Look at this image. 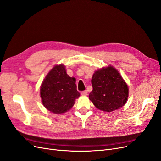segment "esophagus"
<instances>
[{
    "mask_svg": "<svg viewBox=\"0 0 161 161\" xmlns=\"http://www.w3.org/2000/svg\"><path fill=\"white\" fill-rule=\"evenodd\" d=\"M81 95H87V91H83L81 92Z\"/></svg>",
    "mask_w": 161,
    "mask_h": 161,
    "instance_id": "obj_1",
    "label": "esophagus"
}]
</instances>
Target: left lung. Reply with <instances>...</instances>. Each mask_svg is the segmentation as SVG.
I'll return each instance as SVG.
<instances>
[{
	"mask_svg": "<svg viewBox=\"0 0 161 161\" xmlns=\"http://www.w3.org/2000/svg\"><path fill=\"white\" fill-rule=\"evenodd\" d=\"M92 91L89 99L101 111L111 112L124 106L128 97V87L114 67L97 70L91 79Z\"/></svg>",
	"mask_w": 161,
	"mask_h": 161,
	"instance_id": "left-lung-1",
	"label": "left lung"
}]
</instances>
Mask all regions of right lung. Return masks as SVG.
Returning <instances> with one entry per match:
<instances>
[{"mask_svg":"<svg viewBox=\"0 0 161 161\" xmlns=\"http://www.w3.org/2000/svg\"><path fill=\"white\" fill-rule=\"evenodd\" d=\"M75 80L67 75L64 65H56L48 72L40 87L43 106L55 114L70 110L75 99L80 97Z\"/></svg>","mask_w":161,"mask_h":161,"instance_id":"obj_1","label":"right lung"}]
</instances>
